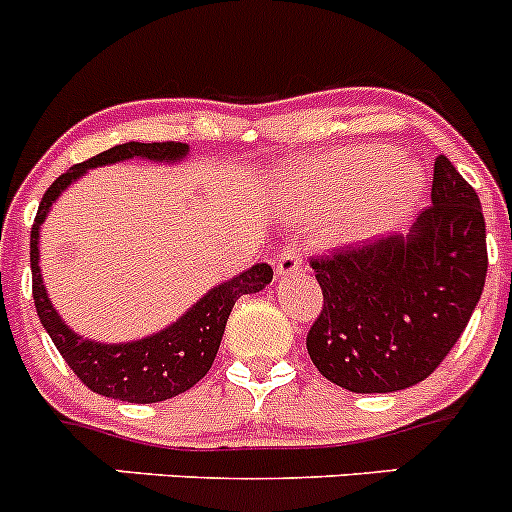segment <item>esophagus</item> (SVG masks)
I'll use <instances>...</instances> for the list:
<instances>
[{
    "label": "esophagus",
    "instance_id": "obj_1",
    "mask_svg": "<svg viewBox=\"0 0 512 512\" xmlns=\"http://www.w3.org/2000/svg\"><path fill=\"white\" fill-rule=\"evenodd\" d=\"M301 266H304V256H301L299 246L296 243H286L279 251V256H276V274L289 276L294 271H299Z\"/></svg>",
    "mask_w": 512,
    "mask_h": 512
}]
</instances>
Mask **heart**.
<instances>
[{
	"label": "heart",
	"mask_w": 512,
	"mask_h": 512,
	"mask_svg": "<svg viewBox=\"0 0 512 512\" xmlns=\"http://www.w3.org/2000/svg\"><path fill=\"white\" fill-rule=\"evenodd\" d=\"M420 191L422 170L412 160L394 163V150L367 145L294 170L286 206L299 218H326L349 205L342 231L367 236L405 216Z\"/></svg>",
	"instance_id": "obj_1"
}]
</instances>
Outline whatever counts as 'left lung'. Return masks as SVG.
<instances>
[{"label": "left lung", "instance_id": "obj_1", "mask_svg": "<svg viewBox=\"0 0 512 512\" xmlns=\"http://www.w3.org/2000/svg\"><path fill=\"white\" fill-rule=\"evenodd\" d=\"M324 294L306 334L314 367L349 392H397L430 377L465 332L488 274L478 193L437 155L432 203L410 236L309 261Z\"/></svg>", "mask_w": 512, "mask_h": 512}]
</instances>
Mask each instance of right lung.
<instances>
[{"label":"right lung","mask_w":512,"mask_h":512,"mask_svg":"<svg viewBox=\"0 0 512 512\" xmlns=\"http://www.w3.org/2000/svg\"><path fill=\"white\" fill-rule=\"evenodd\" d=\"M186 153L188 145L183 143L115 145V148L105 150V153L95 155L85 163H77L75 168L62 173L45 191L37 216H34L32 236H29V264H32V296L37 314H40L42 326L55 342L57 352L62 354L67 367L77 374V379L87 389L102 394V397L150 405V402H163V399L191 389L211 369L218 347H221L228 314H231L238 296L261 291L274 279V269L269 264L251 266L236 279L208 291L198 304H193V309H188L168 329L128 344H97L77 337L52 309L45 284H42L40 246L37 243H40L42 221L50 213L52 203L60 198V193L70 186L72 180L80 178L87 168L128 158L165 160L168 163V160H180Z\"/></svg>","instance_id":"right-lung-1"}]
</instances>
